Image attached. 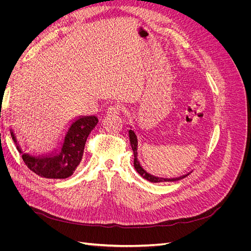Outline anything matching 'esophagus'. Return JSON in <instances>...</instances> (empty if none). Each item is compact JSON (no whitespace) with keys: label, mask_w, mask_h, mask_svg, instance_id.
Wrapping results in <instances>:
<instances>
[{"label":"esophagus","mask_w":251,"mask_h":251,"mask_svg":"<svg viewBox=\"0 0 251 251\" xmlns=\"http://www.w3.org/2000/svg\"><path fill=\"white\" fill-rule=\"evenodd\" d=\"M121 111V108L119 107L118 104H112L108 108L107 113L111 114V115H114V114H118Z\"/></svg>","instance_id":"esophagus-1"}]
</instances>
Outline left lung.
<instances>
[{"label":"left lung","mask_w":251,"mask_h":251,"mask_svg":"<svg viewBox=\"0 0 251 251\" xmlns=\"http://www.w3.org/2000/svg\"><path fill=\"white\" fill-rule=\"evenodd\" d=\"M128 137H130V142H131V147H132V150H133V153H134V168L135 170L138 172V174L140 175V176L144 179H147L148 181L150 182H153V183H158V182H174V181H178V180H181L183 179L185 177H187L189 174H191L192 172H189L185 175H182V176L180 177H177V178H160V177H156L154 176V175H151L149 174L146 170H144L142 166L140 165V162L138 160L137 158V146H138V141H137V137H136V134L134 133L133 130H128Z\"/></svg>","instance_id":"8db88e82"}]
</instances>
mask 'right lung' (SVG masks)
<instances>
[{"mask_svg":"<svg viewBox=\"0 0 251 251\" xmlns=\"http://www.w3.org/2000/svg\"><path fill=\"white\" fill-rule=\"evenodd\" d=\"M97 123L98 119L95 116L77 117L68 127L58 146L52 151L40 155H32L23 151L11 128L10 133L23 160L30 171L44 178L66 179L70 177L79 165L88 136Z\"/></svg>","mask_w":251,"mask_h":251,"instance_id":"add662e5","label":"right lung"}]
</instances>
